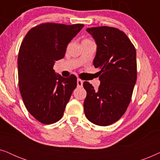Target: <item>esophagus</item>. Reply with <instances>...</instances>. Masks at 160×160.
<instances>
[{
  "instance_id": "1",
  "label": "esophagus",
  "mask_w": 160,
  "mask_h": 160,
  "mask_svg": "<svg viewBox=\"0 0 160 160\" xmlns=\"http://www.w3.org/2000/svg\"><path fill=\"white\" fill-rule=\"evenodd\" d=\"M83 86V81L78 78L77 79V87H82Z\"/></svg>"
}]
</instances>
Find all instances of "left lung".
Returning a JSON list of instances; mask_svg holds the SVG:
<instances>
[{"mask_svg":"<svg viewBox=\"0 0 160 160\" xmlns=\"http://www.w3.org/2000/svg\"><path fill=\"white\" fill-rule=\"evenodd\" d=\"M97 43L93 64L99 68L100 84L95 90L83 83L87 97L84 113L93 124L108 126L121 118L128 108L137 80L136 51L127 35L113 27L87 28Z\"/></svg>","mask_w":160,"mask_h":160,"instance_id":"8db88e82","label":"left lung"}]
</instances>
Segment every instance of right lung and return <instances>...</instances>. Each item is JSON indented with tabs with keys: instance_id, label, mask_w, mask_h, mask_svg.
<instances>
[{
	"instance_id": "1",
	"label": "right lung",
	"mask_w": 160,
	"mask_h": 160,
	"mask_svg": "<svg viewBox=\"0 0 160 160\" xmlns=\"http://www.w3.org/2000/svg\"><path fill=\"white\" fill-rule=\"evenodd\" d=\"M84 26L41 23L32 28L22 42L17 62L19 91L28 112L41 123L53 124L62 117L76 87L75 76L63 78L53 66L54 61L64 58L68 44Z\"/></svg>"
}]
</instances>
